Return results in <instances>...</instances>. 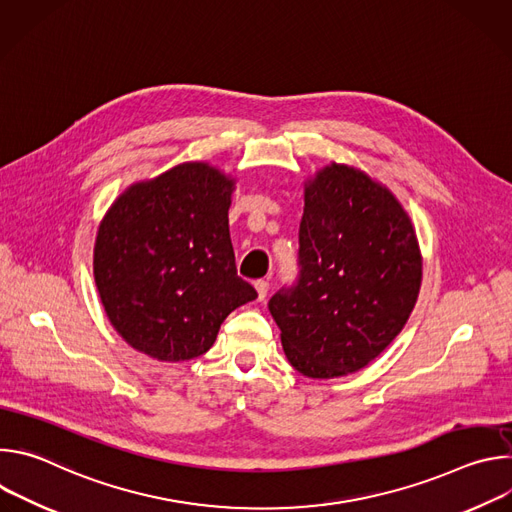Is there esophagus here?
Segmentation results:
<instances>
[{
    "instance_id": "esophagus-1",
    "label": "esophagus",
    "mask_w": 512,
    "mask_h": 512,
    "mask_svg": "<svg viewBox=\"0 0 512 512\" xmlns=\"http://www.w3.org/2000/svg\"><path fill=\"white\" fill-rule=\"evenodd\" d=\"M255 289H257V300L263 302L267 298V291H269V281L265 279H257L255 281Z\"/></svg>"
}]
</instances>
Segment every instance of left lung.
I'll use <instances>...</instances> for the list:
<instances>
[{
  "label": "left lung",
  "mask_w": 512,
  "mask_h": 512,
  "mask_svg": "<svg viewBox=\"0 0 512 512\" xmlns=\"http://www.w3.org/2000/svg\"><path fill=\"white\" fill-rule=\"evenodd\" d=\"M298 277L269 300L294 369L312 379L354 373L405 326L421 283V255L395 196L332 164L306 188Z\"/></svg>",
  "instance_id": "left-lung-1"
}]
</instances>
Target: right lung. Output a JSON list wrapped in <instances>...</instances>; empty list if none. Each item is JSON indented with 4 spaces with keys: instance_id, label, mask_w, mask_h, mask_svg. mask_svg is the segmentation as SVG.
<instances>
[{
    "instance_id": "add662e5",
    "label": "right lung",
    "mask_w": 512,
    "mask_h": 512,
    "mask_svg": "<svg viewBox=\"0 0 512 512\" xmlns=\"http://www.w3.org/2000/svg\"><path fill=\"white\" fill-rule=\"evenodd\" d=\"M231 192L225 174L182 164L131 186L105 214L95 283L111 324L139 352L196 358L235 308L257 298L237 275Z\"/></svg>"
}]
</instances>
